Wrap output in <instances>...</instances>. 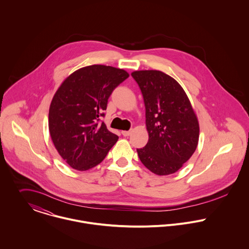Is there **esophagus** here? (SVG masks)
<instances>
[{
    "label": "esophagus",
    "instance_id": "esophagus-1",
    "mask_svg": "<svg viewBox=\"0 0 249 249\" xmlns=\"http://www.w3.org/2000/svg\"><path fill=\"white\" fill-rule=\"evenodd\" d=\"M131 134H132V131H131V130H130V131H122V135H123L124 137H129Z\"/></svg>",
    "mask_w": 249,
    "mask_h": 249
}]
</instances>
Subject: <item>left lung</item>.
Segmentation results:
<instances>
[{
	"label": "left lung",
	"mask_w": 249,
	"mask_h": 249,
	"mask_svg": "<svg viewBox=\"0 0 249 249\" xmlns=\"http://www.w3.org/2000/svg\"><path fill=\"white\" fill-rule=\"evenodd\" d=\"M145 105L147 144L137 149L141 161L157 175L179 170L197 147V117L183 88L158 70L135 71Z\"/></svg>",
	"instance_id": "left-lung-1"
}]
</instances>
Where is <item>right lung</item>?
<instances>
[{
    "instance_id": "add662e5",
    "label": "right lung",
    "mask_w": 249,
    "mask_h": 249,
    "mask_svg": "<svg viewBox=\"0 0 249 249\" xmlns=\"http://www.w3.org/2000/svg\"><path fill=\"white\" fill-rule=\"evenodd\" d=\"M129 74L107 65L72 73L56 90L49 109V131L61 158L74 169H90L105 159L118 137L100 121L107 100Z\"/></svg>"
}]
</instances>
